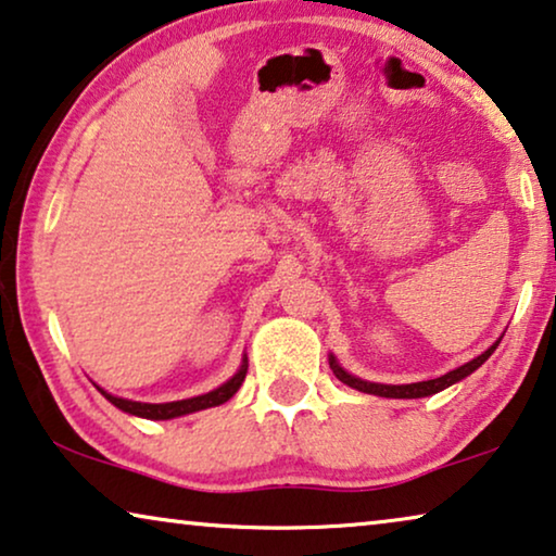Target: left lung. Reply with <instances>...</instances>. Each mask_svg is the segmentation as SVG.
I'll return each mask as SVG.
<instances>
[{
	"label": "left lung",
	"instance_id": "obj_1",
	"mask_svg": "<svg viewBox=\"0 0 556 556\" xmlns=\"http://www.w3.org/2000/svg\"><path fill=\"white\" fill-rule=\"evenodd\" d=\"M498 341H502V338H498ZM498 341L489 345L484 353H479L477 358H471L469 364L458 366V368H454V371H448V374L439 376V378H431V381H416V383H374V381H364V378H358V376H353V374L345 371V368L338 364V358L333 356V353H331V356H328V364H331L338 381H343L345 386H351V389H356V391L374 393V396H383V399H424V396H433V393L448 389V386L458 383L466 376H471L496 351Z\"/></svg>",
	"mask_w": 556,
	"mask_h": 556
}]
</instances>
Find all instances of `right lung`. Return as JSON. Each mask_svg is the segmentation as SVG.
Wrapping results in <instances>:
<instances>
[{
	"mask_svg": "<svg viewBox=\"0 0 556 556\" xmlns=\"http://www.w3.org/2000/svg\"><path fill=\"white\" fill-rule=\"evenodd\" d=\"M245 374H248V356H243L238 371L232 374L228 381L220 383L218 389H213V391H207V393H200V396H192V399L167 401V404H142V401L119 399V396H112V393L100 389L98 383H94V386H98V391L102 393V396L108 399L112 406H117L119 412H125V414H130V416H140V418H150V421H167V418L188 416V414L203 412V408L225 404V401L236 396V391L240 389V386H243Z\"/></svg>",
	"mask_w": 556,
	"mask_h": 556,
	"instance_id": "obj_1",
	"label": "right lung"
}]
</instances>
